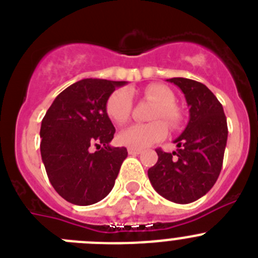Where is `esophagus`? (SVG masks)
<instances>
[{
	"instance_id": "obj_1",
	"label": "esophagus",
	"mask_w": 258,
	"mask_h": 258,
	"mask_svg": "<svg viewBox=\"0 0 258 258\" xmlns=\"http://www.w3.org/2000/svg\"><path fill=\"white\" fill-rule=\"evenodd\" d=\"M127 154H129V155H140V154H142V150L131 149V147H129V149H127Z\"/></svg>"
}]
</instances>
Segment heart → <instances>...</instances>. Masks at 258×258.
<instances>
[{"instance_id": "heart-1", "label": "heart", "mask_w": 258, "mask_h": 258, "mask_svg": "<svg viewBox=\"0 0 258 258\" xmlns=\"http://www.w3.org/2000/svg\"><path fill=\"white\" fill-rule=\"evenodd\" d=\"M145 95L159 104V108L152 115V120L168 122L172 127L181 121V112L175 107V95L168 86L151 84L145 89ZM133 108L132 94L126 89H118L109 95L106 103V112L115 124L122 125L131 117ZM166 136V126L163 121L150 124H133L118 133V142L131 149H146L160 142Z\"/></svg>"}]
</instances>
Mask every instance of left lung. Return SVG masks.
Returning <instances> with one entry per match:
<instances>
[{"mask_svg":"<svg viewBox=\"0 0 258 258\" xmlns=\"http://www.w3.org/2000/svg\"><path fill=\"white\" fill-rule=\"evenodd\" d=\"M166 81L184 94L190 118L174 140L177 152L156 150L159 159L149 169V178L163 198L187 204L204 197L220 175L227 142L226 116L222 104L204 84L183 77Z\"/></svg>","mask_w":258,"mask_h":258,"instance_id":"8db88e82","label":"left lung"}]
</instances>
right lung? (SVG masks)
<instances>
[{"mask_svg":"<svg viewBox=\"0 0 258 258\" xmlns=\"http://www.w3.org/2000/svg\"><path fill=\"white\" fill-rule=\"evenodd\" d=\"M125 84L80 80L54 99L42 118V163L52 187L72 204L92 206L104 199L126 159L125 147L109 145L115 126L106 112L109 95Z\"/></svg>","mask_w":258,"mask_h":258,"instance_id":"obj_1","label":"right lung"}]
</instances>
